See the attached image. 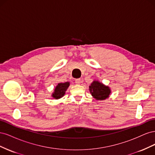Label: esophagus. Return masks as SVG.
I'll list each match as a JSON object with an SVG mask.
<instances>
[{
	"mask_svg": "<svg viewBox=\"0 0 155 155\" xmlns=\"http://www.w3.org/2000/svg\"><path fill=\"white\" fill-rule=\"evenodd\" d=\"M75 83H76V85H79L81 83V79H76V81H75Z\"/></svg>",
	"mask_w": 155,
	"mask_h": 155,
	"instance_id": "esophagus-1",
	"label": "esophagus"
}]
</instances>
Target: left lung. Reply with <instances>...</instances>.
<instances>
[{"label":"left lung","instance_id":"8db88e82","mask_svg":"<svg viewBox=\"0 0 155 155\" xmlns=\"http://www.w3.org/2000/svg\"><path fill=\"white\" fill-rule=\"evenodd\" d=\"M89 91L92 97L98 101L105 100L109 97L110 94H111L110 87L98 80L92 81L89 86Z\"/></svg>","mask_w":155,"mask_h":155}]
</instances>
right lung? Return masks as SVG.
<instances>
[{
  "label": "right lung",
  "instance_id": "add662e5",
  "mask_svg": "<svg viewBox=\"0 0 155 155\" xmlns=\"http://www.w3.org/2000/svg\"><path fill=\"white\" fill-rule=\"evenodd\" d=\"M70 86V82L67 81L64 83H59L55 86L54 92L51 94V97L55 100H59L63 97L67 90Z\"/></svg>",
  "mask_w": 155,
  "mask_h": 155
}]
</instances>
